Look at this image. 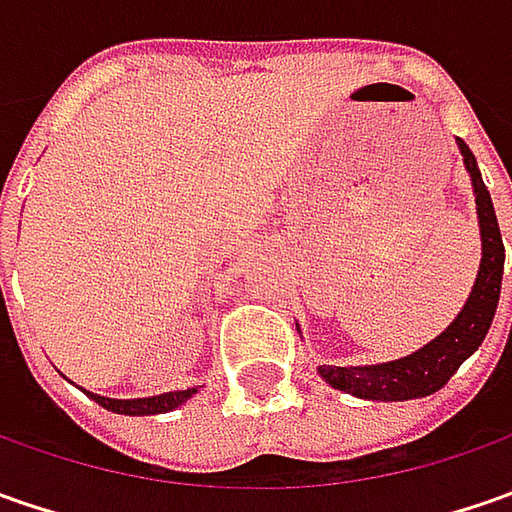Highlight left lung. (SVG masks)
I'll return each instance as SVG.
<instances>
[{
  "label": "left lung",
  "instance_id": "1",
  "mask_svg": "<svg viewBox=\"0 0 512 512\" xmlns=\"http://www.w3.org/2000/svg\"><path fill=\"white\" fill-rule=\"evenodd\" d=\"M459 150H462L464 165L473 179L476 210H479V225H482V267H479V279L473 285L467 305L442 336L424 344L413 356H404V359L387 364H373V367L322 364L319 367L322 379L333 384L336 390L353 393L359 399H382V402H404V399L430 396L450 382V376L484 342L487 330L493 325L504 273L502 230L496 222L493 199H490V190L484 187L473 150L467 148L462 139H459Z\"/></svg>",
  "mask_w": 512,
  "mask_h": 512
}]
</instances>
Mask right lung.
<instances>
[{
	"instance_id": "add662e5",
	"label": "right lung",
	"mask_w": 512,
	"mask_h": 512,
	"mask_svg": "<svg viewBox=\"0 0 512 512\" xmlns=\"http://www.w3.org/2000/svg\"><path fill=\"white\" fill-rule=\"evenodd\" d=\"M196 390H176V393H162V396H150V399H105V396H96L88 393L93 402H99L105 410L113 413H125V416H150V413H168L173 407L190 399Z\"/></svg>"
}]
</instances>
